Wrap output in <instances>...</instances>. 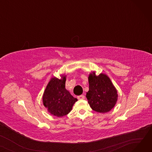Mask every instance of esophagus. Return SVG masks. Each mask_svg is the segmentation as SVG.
<instances>
[{
	"mask_svg": "<svg viewBox=\"0 0 152 152\" xmlns=\"http://www.w3.org/2000/svg\"><path fill=\"white\" fill-rule=\"evenodd\" d=\"M77 99L79 100H84L85 99V96L84 95H79L77 96Z\"/></svg>",
	"mask_w": 152,
	"mask_h": 152,
	"instance_id": "obj_1",
	"label": "esophagus"
}]
</instances>
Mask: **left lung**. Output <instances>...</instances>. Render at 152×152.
<instances>
[{
	"mask_svg": "<svg viewBox=\"0 0 152 152\" xmlns=\"http://www.w3.org/2000/svg\"><path fill=\"white\" fill-rule=\"evenodd\" d=\"M89 89L86 97L91 108L97 112L104 113L110 111L116 103L118 92L105 74L95 75L94 71L88 77Z\"/></svg>",
	"mask_w": 152,
	"mask_h": 152,
	"instance_id": "1",
	"label": "left lung"
}]
</instances>
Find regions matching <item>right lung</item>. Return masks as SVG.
Here are the masks:
<instances>
[{
	"label": "right lung",
	"instance_id": "obj_1",
	"mask_svg": "<svg viewBox=\"0 0 152 152\" xmlns=\"http://www.w3.org/2000/svg\"><path fill=\"white\" fill-rule=\"evenodd\" d=\"M66 76L61 78L52 77L43 94L42 102L49 112L54 116L61 117L68 115L77 100L65 88Z\"/></svg>",
	"mask_w": 152,
	"mask_h": 152
}]
</instances>
